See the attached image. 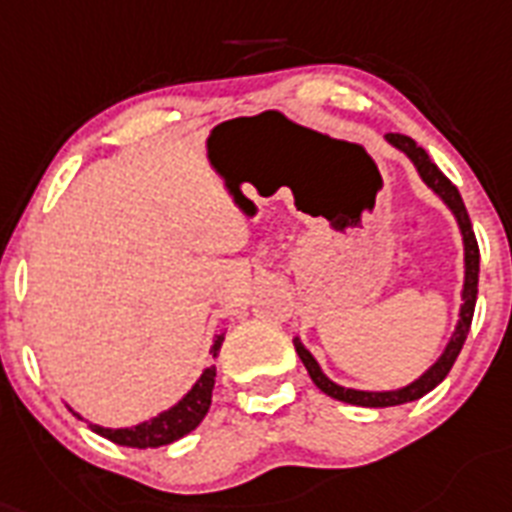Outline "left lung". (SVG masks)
<instances>
[{
    "label": "left lung",
    "instance_id": "obj_1",
    "mask_svg": "<svg viewBox=\"0 0 512 512\" xmlns=\"http://www.w3.org/2000/svg\"><path fill=\"white\" fill-rule=\"evenodd\" d=\"M385 140H388V145H393L395 150H401L403 156L414 163L419 179H422L429 190L435 192L442 203L448 205L450 213H453L463 239V289H461V307H458V322H455L453 333H450L442 354L437 356L435 362L429 364L427 369H424L422 375L416 377V380H411L409 385H403V388L356 390V388H346V385H338L336 380H330V377L322 372L320 362H317L315 356H312V351L304 346L302 338L294 336L296 354H299L302 364L307 367L309 377H312V382H315L322 393L330 395V398H336V401L351 403V406H369V409H385V406H401V403L416 401V398L427 395L429 390L437 388V385L448 377L450 367H453V362L458 359V354H461L463 341H466L468 336V328H471L476 291H479V244H476L474 229H471V221H468V213H466V205H463L461 200V192L455 190V184H450L448 176L442 174L435 163H432V158L427 156V150L419 148L411 137L390 132V135H385Z\"/></svg>",
    "mask_w": 512,
    "mask_h": 512
}]
</instances>
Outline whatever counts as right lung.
<instances>
[{
	"mask_svg": "<svg viewBox=\"0 0 512 512\" xmlns=\"http://www.w3.org/2000/svg\"><path fill=\"white\" fill-rule=\"evenodd\" d=\"M223 336H226V333H218V336L213 338V346H210V356H213V359H216L218 351H221ZM213 385H216V367L210 364V367L203 369V375L197 377L195 385H192L174 406L163 409L161 414L150 416V419H145V422L140 424H132V427L111 429L90 422L88 427L93 429L96 435L117 442V445H127V448H161V445H169V442L179 440V437L190 435L192 429L203 422L205 414H208L210 409V398H213ZM67 409H70L77 419H83L72 406H67Z\"/></svg>",
	"mask_w": 512,
	"mask_h": 512,
	"instance_id": "add662e5",
	"label": "right lung"
}]
</instances>
